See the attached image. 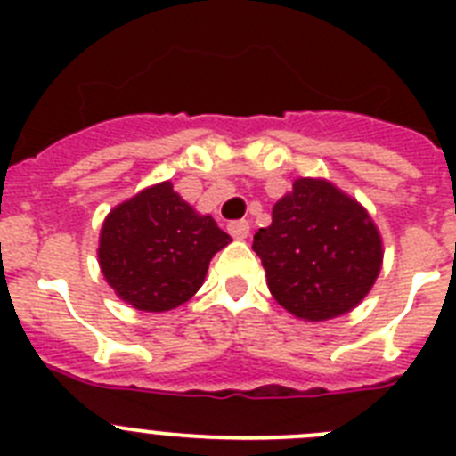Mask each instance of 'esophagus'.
I'll return each instance as SVG.
<instances>
[{
	"mask_svg": "<svg viewBox=\"0 0 456 456\" xmlns=\"http://www.w3.org/2000/svg\"><path fill=\"white\" fill-rule=\"evenodd\" d=\"M228 232H231L235 240H247L248 232H251V224H248L247 219L231 221V224H228Z\"/></svg>",
	"mask_w": 456,
	"mask_h": 456,
	"instance_id": "1",
	"label": "esophagus"
}]
</instances>
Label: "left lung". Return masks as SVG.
Masks as SVG:
<instances>
[{"label": "left lung", "mask_w": 456, "mask_h": 456, "mask_svg": "<svg viewBox=\"0 0 456 456\" xmlns=\"http://www.w3.org/2000/svg\"><path fill=\"white\" fill-rule=\"evenodd\" d=\"M269 292L294 317L333 320L372 289L384 260L365 208L326 180H294L272 209V225L253 235Z\"/></svg>", "instance_id": "obj_1"}]
</instances>
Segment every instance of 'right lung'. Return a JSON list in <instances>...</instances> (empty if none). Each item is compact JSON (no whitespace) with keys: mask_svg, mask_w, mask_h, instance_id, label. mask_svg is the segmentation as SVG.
<instances>
[{"mask_svg":"<svg viewBox=\"0 0 456 456\" xmlns=\"http://www.w3.org/2000/svg\"><path fill=\"white\" fill-rule=\"evenodd\" d=\"M228 241L212 216L184 203L171 183H159L109 212L100 231V269L120 299L164 313L199 292L209 260Z\"/></svg>","mask_w":456,"mask_h":456,"instance_id":"add662e5","label":"right lung"}]
</instances>
